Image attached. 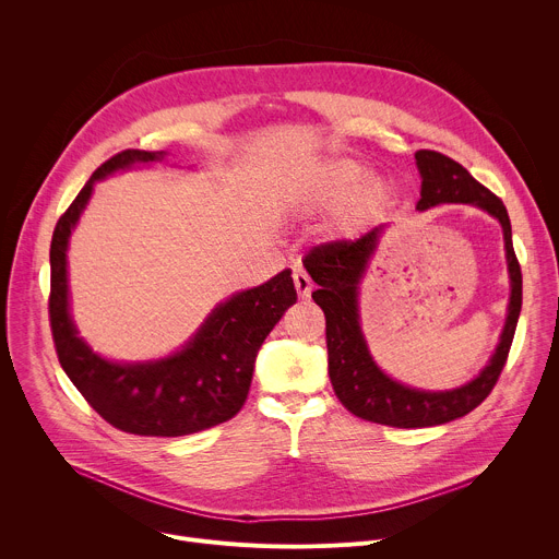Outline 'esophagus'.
I'll list each match as a JSON object with an SVG mask.
<instances>
[{
  "instance_id": "34e87169",
  "label": "esophagus",
  "mask_w": 559,
  "mask_h": 559,
  "mask_svg": "<svg viewBox=\"0 0 559 559\" xmlns=\"http://www.w3.org/2000/svg\"><path fill=\"white\" fill-rule=\"evenodd\" d=\"M294 287L300 298H307L311 294V278L302 270H294Z\"/></svg>"
}]
</instances>
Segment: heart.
I'll return each mask as SVG.
<instances>
[{
    "mask_svg": "<svg viewBox=\"0 0 559 559\" xmlns=\"http://www.w3.org/2000/svg\"><path fill=\"white\" fill-rule=\"evenodd\" d=\"M365 177L367 170L360 164L338 158L323 170L313 190V201L321 205H341L347 201L338 221L341 229L347 234H356L367 227L380 214L389 197L384 181L371 179L362 183Z\"/></svg>",
    "mask_w": 559,
    "mask_h": 559,
    "instance_id": "heart-1",
    "label": "heart"
}]
</instances>
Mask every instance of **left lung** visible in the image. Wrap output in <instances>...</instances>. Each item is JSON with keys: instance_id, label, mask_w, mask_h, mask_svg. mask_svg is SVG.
Segmentation results:
<instances>
[{"instance_id": "1", "label": "left lung", "mask_w": 559, "mask_h": 559, "mask_svg": "<svg viewBox=\"0 0 559 559\" xmlns=\"http://www.w3.org/2000/svg\"><path fill=\"white\" fill-rule=\"evenodd\" d=\"M416 166L423 179L416 210L425 212L442 203H468L498 218L504 231L511 281L507 323L491 360L473 380L449 391L416 389L389 378L371 358L360 330L358 289L369 261L376 254L380 236L384 234V225L373 227L356 241L318 246L302 259L307 274L318 285L311 298L325 311L330 380L338 401L347 412L362 420L397 429L444 425L480 405L504 369L522 309V272L513 252L511 221L504 203L483 183H477L466 168L440 152L418 150Z\"/></svg>"}]
</instances>
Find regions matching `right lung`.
I'll return each instance as SVG.
<instances>
[{"mask_svg": "<svg viewBox=\"0 0 559 559\" xmlns=\"http://www.w3.org/2000/svg\"><path fill=\"white\" fill-rule=\"evenodd\" d=\"M166 152L123 150L102 164L57 221L50 243V328L59 362L88 405L112 427L134 436L177 438L234 418L246 405L257 354L296 302L292 270L218 302L199 332L173 356L115 362L79 336L68 296V238L93 188L136 164L164 162Z\"/></svg>", "mask_w": 559, "mask_h": 559, "instance_id": "right-lung-1", "label": "right lung"}]
</instances>
